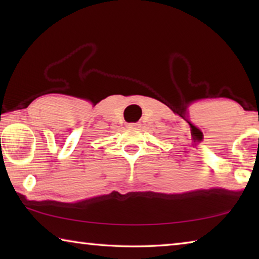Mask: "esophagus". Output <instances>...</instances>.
<instances>
[{
	"label": "esophagus",
	"instance_id": "esophagus-1",
	"mask_svg": "<svg viewBox=\"0 0 259 259\" xmlns=\"http://www.w3.org/2000/svg\"><path fill=\"white\" fill-rule=\"evenodd\" d=\"M139 126H140V123H129L128 124V128H131V129L139 128Z\"/></svg>",
	"mask_w": 259,
	"mask_h": 259
}]
</instances>
